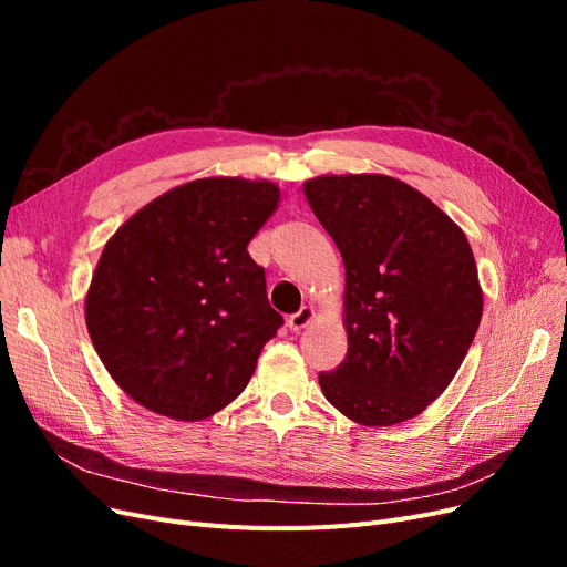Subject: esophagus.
<instances>
[{"label": "esophagus", "instance_id": "34e87169", "mask_svg": "<svg viewBox=\"0 0 567 567\" xmlns=\"http://www.w3.org/2000/svg\"><path fill=\"white\" fill-rule=\"evenodd\" d=\"M312 317H315V310L312 307H300V310L296 312V315H290L288 317V321H286V326H288V331L290 333H300L307 323L312 321Z\"/></svg>", "mask_w": 567, "mask_h": 567}]
</instances>
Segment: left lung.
<instances>
[{
    "mask_svg": "<svg viewBox=\"0 0 567 567\" xmlns=\"http://www.w3.org/2000/svg\"><path fill=\"white\" fill-rule=\"evenodd\" d=\"M305 196L346 265L348 354L319 373L323 398L362 425L419 416L452 383L483 317L468 238L385 175L317 177Z\"/></svg>",
    "mask_w": 567,
    "mask_h": 567,
    "instance_id": "obj_1",
    "label": "left lung"
}]
</instances>
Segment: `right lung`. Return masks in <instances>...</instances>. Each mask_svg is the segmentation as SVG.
<instances>
[{
  "instance_id": "obj_1",
  "label": "right lung",
  "mask_w": 567,
  "mask_h": 567,
  "mask_svg": "<svg viewBox=\"0 0 567 567\" xmlns=\"http://www.w3.org/2000/svg\"><path fill=\"white\" fill-rule=\"evenodd\" d=\"M277 203L271 182L196 179L151 200L106 244L84 319L134 402L198 421L244 392L284 323L248 252Z\"/></svg>"
}]
</instances>
